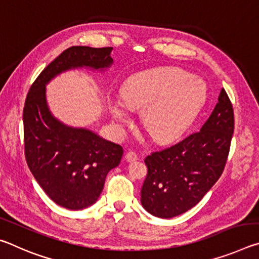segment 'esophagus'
I'll use <instances>...</instances> for the list:
<instances>
[{
    "label": "esophagus",
    "mask_w": 259,
    "mask_h": 259,
    "mask_svg": "<svg viewBox=\"0 0 259 259\" xmlns=\"http://www.w3.org/2000/svg\"><path fill=\"white\" fill-rule=\"evenodd\" d=\"M125 160L128 162H135V161L138 160V156L135 152H128L125 154Z\"/></svg>",
    "instance_id": "1"
}]
</instances>
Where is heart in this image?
Segmentation results:
<instances>
[{
	"instance_id": "obj_1",
	"label": "heart",
	"mask_w": 259,
	"mask_h": 259,
	"mask_svg": "<svg viewBox=\"0 0 259 259\" xmlns=\"http://www.w3.org/2000/svg\"><path fill=\"white\" fill-rule=\"evenodd\" d=\"M121 100L107 98V107L117 128L130 123L129 111H140L142 124L156 142L181 136L195 119L207 99V87L179 68H155L126 80Z\"/></svg>"
}]
</instances>
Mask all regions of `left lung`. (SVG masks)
<instances>
[{"instance_id":"8db88e82","label":"left lung","mask_w":259,"mask_h":259,"mask_svg":"<svg viewBox=\"0 0 259 259\" xmlns=\"http://www.w3.org/2000/svg\"><path fill=\"white\" fill-rule=\"evenodd\" d=\"M233 129V107L222 89L200 131L145 159L148 172L140 192L144 209L155 217L172 218L198 204L224 170Z\"/></svg>"}]
</instances>
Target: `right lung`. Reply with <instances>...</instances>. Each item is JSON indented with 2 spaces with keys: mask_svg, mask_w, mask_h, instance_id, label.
<instances>
[{
  "mask_svg": "<svg viewBox=\"0 0 259 259\" xmlns=\"http://www.w3.org/2000/svg\"><path fill=\"white\" fill-rule=\"evenodd\" d=\"M113 48L71 47L51 61L30 87L24 107L25 155L46 194L60 207L82 210L97 202L109 170L123 150L95 131L65 124L51 113L47 85L72 69L106 72Z\"/></svg>",
  "mask_w": 259,
  "mask_h": 259,
  "instance_id": "1",
  "label": "right lung"
}]
</instances>
